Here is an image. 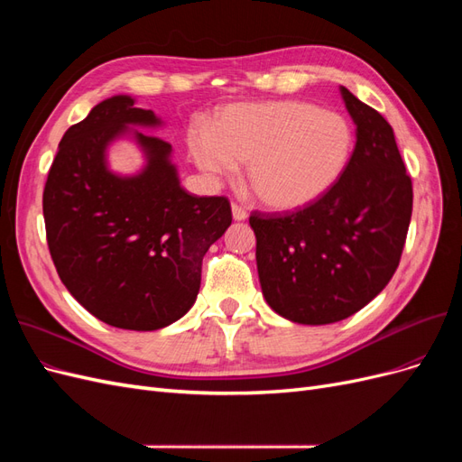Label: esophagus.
I'll return each mask as SVG.
<instances>
[{
  "label": "esophagus",
  "instance_id": "obj_1",
  "mask_svg": "<svg viewBox=\"0 0 462 462\" xmlns=\"http://www.w3.org/2000/svg\"><path fill=\"white\" fill-rule=\"evenodd\" d=\"M231 212H233V219H235V221H245V219L248 217L246 209H245L243 206H239V204H233V206H231Z\"/></svg>",
  "mask_w": 462,
  "mask_h": 462
}]
</instances>
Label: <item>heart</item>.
<instances>
[{"mask_svg":"<svg viewBox=\"0 0 462 462\" xmlns=\"http://www.w3.org/2000/svg\"><path fill=\"white\" fill-rule=\"evenodd\" d=\"M353 127L341 114L299 100L231 104L212 127L194 123L189 150L209 179L233 177L246 163L248 183L263 206L292 212L337 183L353 150Z\"/></svg>","mask_w":462,"mask_h":462,"instance_id":"1","label":"heart"}]
</instances>
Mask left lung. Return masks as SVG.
Here are the masks:
<instances>
[{"mask_svg": "<svg viewBox=\"0 0 462 462\" xmlns=\"http://www.w3.org/2000/svg\"><path fill=\"white\" fill-rule=\"evenodd\" d=\"M356 144L343 175L299 212H254L262 295L289 321L326 326L353 316L393 277L412 214V183L391 125L345 87Z\"/></svg>", "mask_w": 462, "mask_h": 462, "instance_id": "1", "label": "left lung"}]
</instances>
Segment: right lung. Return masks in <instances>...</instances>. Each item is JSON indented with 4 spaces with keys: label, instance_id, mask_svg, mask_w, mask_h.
<instances>
[{
    "label": "right lung",
    "instance_id": "right-lung-1",
    "mask_svg": "<svg viewBox=\"0 0 462 462\" xmlns=\"http://www.w3.org/2000/svg\"><path fill=\"white\" fill-rule=\"evenodd\" d=\"M111 96L63 134L44 189L50 254L67 291L107 326L153 331L183 318L200 291L202 258L231 226L223 197L180 187L173 148L152 109ZM129 137L141 171L110 170L111 143Z\"/></svg>",
    "mask_w": 462,
    "mask_h": 462
}]
</instances>
